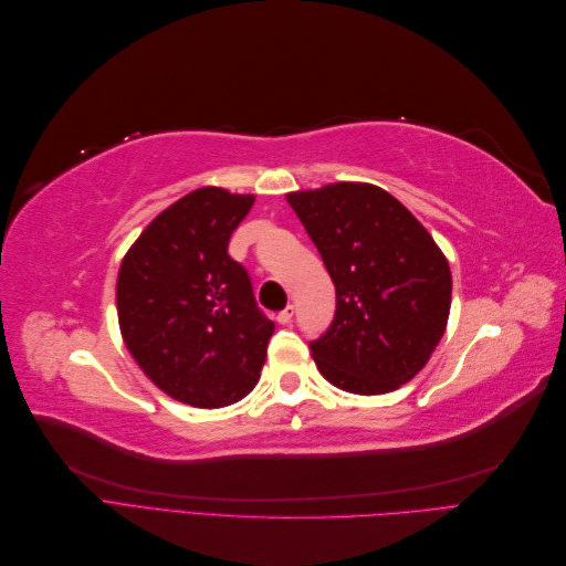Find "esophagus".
<instances>
[{
  "label": "esophagus",
  "instance_id": "34e87169",
  "mask_svg": "<svg viewBox=\"0 0 566 566\" xmlns=\"http://www.w3.org/2000/svg\"><path fill=\"white\" fill-rule=\"evenodd\" d=\"M293 316H295V306H293V304H287L285 310H283V312L276 316V321H279L281 325H287L290 321H293Z\"/></svg>",
  "mask_w": 566,
  "mask_h": 566
}]
</instances>
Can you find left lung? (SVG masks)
Listing matches in <instances>:
<instances>
[{
  "instance_id": "1",
  "label": "left lung",
  "mask_w": 566,
  "mask_h": 566,
  "mask_svg": "<svg viewBox=\"0 0 566 566\" xmlns=\"http://www.w3.org/2000/svg\"><path fill=\"white\" fill-rule=\"evenodd\" d=\"M285 198L335 285V318L310 345L323 378L364 397L413 380L451 312V269L434 238L373 184L337 181Z\"/></svg>"
}]
</instances>
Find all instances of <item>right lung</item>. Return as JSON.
<instances>
[{
  "instance_id": "obj_1",
  "label": "right lung",
  "mask_w": 566,
  "mask_h": 566,
  "mask_svg": "<svg viewBox=\"0 0 566 566\" xmlns=\"http://www.w3.org/2000/svg\"><path fill=\"white\" fill-rule=\"evenodd\" d=\"M252 202L196 188L153 219L119 264V333L146 378L181 403L231 406L260 382L273 321L229 256Z\"/></svg>"
}]
</instances>
